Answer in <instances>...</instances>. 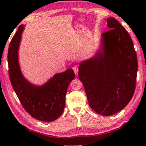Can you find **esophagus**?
<instances>
[{
    "instance_id": "34e87169",
    "label": "esophagus",
    "mask_w": 146,
    "mask_h": 146,
    "mask_svg": "<svg viewBox=\"0 0 146 146\" xmlns=\"http://www.w3.org/2000/svg\"><path fill=\"white\" fill-rule=\"evenodd\" d=\"M73 71H74V73H76V75L78 74V66H74L73 67Z\"/></svg>"
}]
</instances>
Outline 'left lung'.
<instances>
[{
  "label": "left lung",
  "instance_id": "8db88e82",
  "mask_svg": "<svg viewBox=\"0 0 146 146\" xmlns=\"http://www.w3.org/2000/svg\"><path fill=\"white\" fill-rule=\"evenodd\" d=\"M107 21L110 30L101 35L95 56L80 62L78 77L91 108L111 116L124 108L134 94L138 60L125 28L113 17Z\"/></svg>",
  "mask_w": 146,
  "mask_h": 146
}]
</instances>
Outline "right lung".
I'll use <instances>...</instances> for the list:
<instances>
[{"label": "right lung", "instance_id": "obj_1", "mask_svg": "<svg viewBox=\"0 0 146 146\" xmlns=\"http://www.w3.org/2000/svg\"><path fill=\"white\" fill-rule=\"evenodd\" d=\"M25 25H21L13 36L8 54L9 76L12 86L25 110L33 118L42 121H53L64 112L66 94L74 79L73 69L56 73L43 85L29 82L23 76L19 64L18 51Z\"/></svg>", "mask_w": 146, "mask_h": 146}]
</instances>
